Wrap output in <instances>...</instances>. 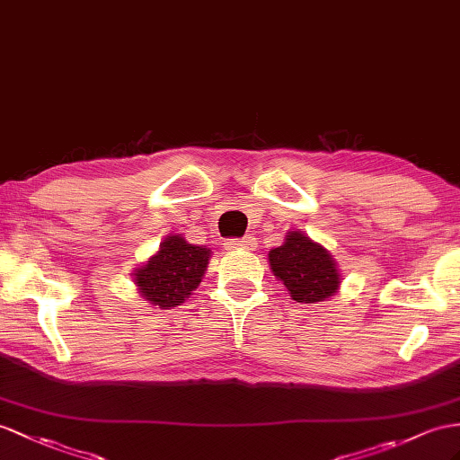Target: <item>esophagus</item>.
Wrapping results in <instances>:
<instances>
[{
    "label": "esophagus",
    "mask_w": 460,
    "mask_h": 460,
    "mask_svg": "<svg viewBox=\"0 0 460 460\" xmlns=\"http://www.w3.org/2000/svg\"><path fill=\"white\" fill-rule=\"evenodd\" d=\"M254 239L252 237H241V239H227V249H252Z\"/></svg>",
    "instance_id": "1"
}]
</instances>
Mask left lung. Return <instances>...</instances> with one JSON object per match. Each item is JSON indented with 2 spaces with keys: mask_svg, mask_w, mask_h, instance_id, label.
Here are the masks:
<instances>
[{
  "mask_svg": "<svg viewBox=\"0 0 460 460\" xmlns=\"http://www.w3.org/2000/svg\"><path fill=\"white\" fill-rule=\"evenodd\" d=\"M268 258L274 276L297 303L324 301L340 286L332 256L303 233H289L286 243L270 251Z\"/></svg>",
  "mask_w": 460,
  "mask_h": 460,
  "instance_id": "1",
  "label": "left lung"
}]
</instances>
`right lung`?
<instances>
[{"label": "right lung", "instance_id": "1", "mask_svg": "<svg viewBox=\"0 0 460 460\" xmlns=\"http://www.w3.org/2000/svg\"><path fill=\"white\" fill-rule=\"evenodd\" d=\"M209 251L188 244L179 234L164 239L159 252L137 270L141 296L159 307L181 305L202 281Z\"/></svg>", "mask_w": 460, "mask_h": 460}]
</instances>
